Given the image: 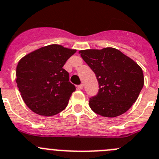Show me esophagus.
<instances>
[{
    "mask_svg": "<svg viewBox=\"0 0 159 159\" xmlns=\"http://www.w3.org/2000/svg\"><path fill=\"white\" fill-rule=\"evenodd\" d=\"M78 88L79 89H83V84H81V85H78Z\"/></svg>",
    "mask_w": 159,
    "mask_h": 159,
    "instance_id": "1",
    "label": "esophagus"
}]
</instances>
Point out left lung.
<instances>
[{
    "label": "left lung",
    "mask_w": 159,
    "mask_h": 159,
    "mask_svg": "<svg viewBox=\"0 0 159 159\" xmlns=\"http://www.w3.org/2000/svg\"><path fill=\"white\" fill-rule=\"evenodd\" d=\"M98 81L97 95L89 98V107L103 117L114 118L126 112L136 102L144 85L140 66L114 48L80 50Z\"/></svg>",
    "instance_id": "obj_1"
}]
</instances>
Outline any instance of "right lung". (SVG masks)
<instances>
[{
  "instance_id": "obj_1",
  "label": "right lung",
  "mask_w": 159,
  "mask_h": 159,
  "mask_svg": "<svg viewBox=\"0 0 159 159\" xmlns=\"http://www.w3.org/2000/svg\"><path fill=\"white\" fill-rule=\"evenodd\" d=\"M76 49L49 45L25 55L16 66V81L29 108L42 116H53L66 109L75 85L63 66Z\"/></svg>"
}]
</instances>
